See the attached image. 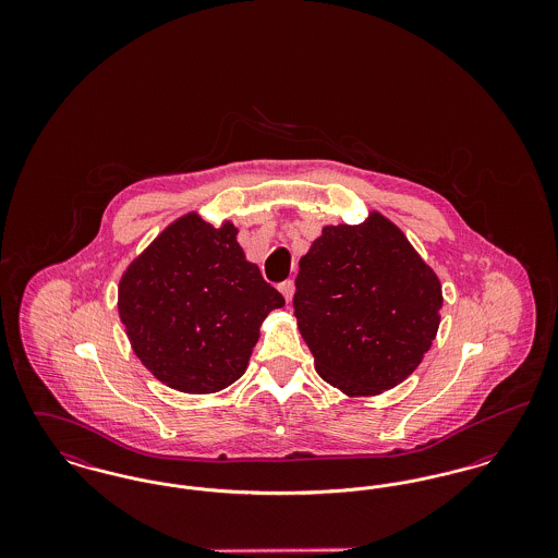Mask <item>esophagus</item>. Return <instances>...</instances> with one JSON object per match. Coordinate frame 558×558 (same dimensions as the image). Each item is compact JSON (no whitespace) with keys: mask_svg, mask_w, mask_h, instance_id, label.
<instances>
[{"mask_svg":"<svg viewBox=\"0 0 558 558\" xmlns=\"http://www.w3.org/2000/svg\"><path fill=\"white\" fill-rule=\"evenodd\" d=\"M278 291L282 292V296L287 299V303H291L292 294H294V282H292V280H287V282H282V284L278 287Z\"/></svg>","mask_w":558,"mask_h":558,"instance_id":"obj_1","label":"esophagus"}]
</instances>
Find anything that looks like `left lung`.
<instances>
[{
	"label": "left lung",
	"mask_w": 558,
	"mask_h": 558,
	"mask_svg": "<svg viewBox=\"0 0 558 558\" xmlns=\"http://www.w3.org/2000/svg\"><path fill=\"white\" fill-rule=\"evenodd\" d=\"M294 284V316L316 371L347 398L398 387L437 337L441 282L383 213L324 226Z\"/></svg>",
	"instance_id": "obj_1"
}]
</instances>
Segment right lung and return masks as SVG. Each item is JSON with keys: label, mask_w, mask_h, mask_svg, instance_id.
<instances>
[{"label": "right lung", "mask_w": 558, "mask_h": 558, "mask_svg": "<svg viewBox=\"0 0 558 558\" xmlns=\"http://www.w3.org/2000/svg\"><path fill=\"white\" fill-rule=\"evenodd\" d=\"M239 228L196 211L171 221L119 280V318L133 353L162 385L190 396L230 387L259 328L284 296L246 262Z\"/></svg>", "instance_id": "right-lung-1"}]
</instances>
